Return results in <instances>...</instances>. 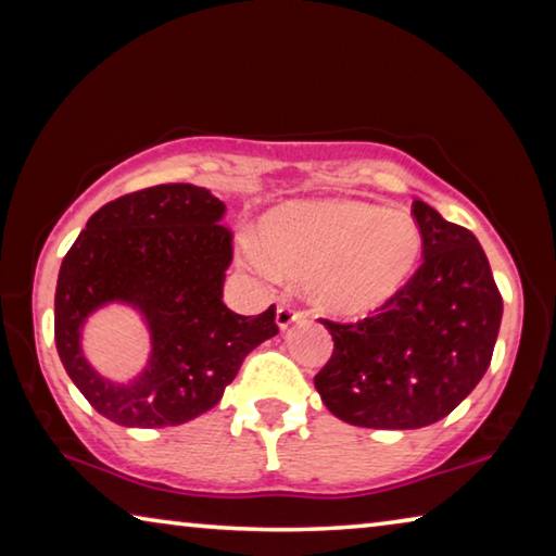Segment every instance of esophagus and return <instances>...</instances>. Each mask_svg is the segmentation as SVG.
<instances>
[{"label": "esophagus", "instance_id": "obj_1", "mask_svg": "<svg viewBox=\"0 0 556 556\" xmlns=\"http://www.w3.org/2000/svg\"><path fill=\"white\" fill-rule=\"evenodd\" d=\"M301 312H296L294 306H289V304H281V306H277V326L281 328V331H285V328H289L291 324H296V321H301Z\"/></svg>", "mask_w": 556, "mask_h": 556}]
</instances>
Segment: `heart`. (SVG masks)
Listing matches in <instances>:
<instances>
[{"label":"heart","instance_id":"heart-1","mask_svg":"<svg viewBox=\"0 0 556 556\" xmlns=\"http://www.w3.org/2000/svg\"><path fill=\"white\" fill-rule=\"evenodd\" d=\"M419 225L407 213L361 201H296L271 211L260 242L242 240L240 257L257 275L304 281L308 299L338 318L380 312L419 267Z\"/></svg>","mask_w":556,"mask_h":556}]
</instances>
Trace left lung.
<instances>
[{"mask_svg": "<svg viewBox=\"0 0 556 556\" xmlns=\"http://www.w3.org/2000/svg\"><path fill=\"white\" fill-rule=\"evenodd\" d=\"M425 250L409 285L357 324L321 318L333 355L314 384L353 427L421 429L464 402L491 365L503 299L476 235L414 201Z\"/></svg>", "mask_w": 556, "mask_h": 556, "instance_id": "obj_1", "label": "left lung"}]
</instances>
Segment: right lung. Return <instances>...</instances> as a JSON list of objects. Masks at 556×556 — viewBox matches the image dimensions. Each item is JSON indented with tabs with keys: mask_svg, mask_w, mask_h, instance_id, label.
Returning <instances> with one entry per match:
<instances>
[{
	"mask_svg": "<svg viewBox=\"0 0 556 556\" xmlns=\"http://www.w3.org/2000/svg\"><path fill=\"white\" fill-rule=\"evenodd\" d=\"M208 188L162 184L90 215L55 285V348L75 388L119 427H176L220 402L244 355L277 336L275 306L240 316L223 304L232 235ZM125 303L146 318L153 351L129 383L100 376L81 355V326Z\"/></svg>",
	"mask_w": 556,
	"mask_h": 556,
	"instance_id": "right-lung-1",
	"label": "right lung"
}]
</instances>
